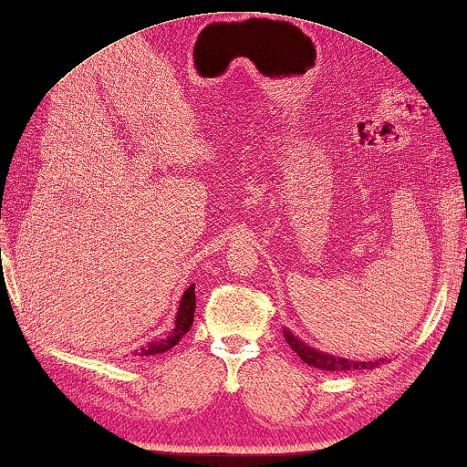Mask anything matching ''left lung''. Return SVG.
<instances>
[{"instance_id":"left-lung-1","label":"left lung","mask_w":467,"mask_h":467,"mask_svg":"<svg viewBox=\"0 0 467 467\" xmlns=\"http://www.w3.org/2000/svg\"><path fill=\"white\" fill-rule=\"evenodd\" d=\"M285 341L291 345V349L301 357V361H305L306 365L317 367V369L323 371H351V369H373L379 363H383L385 359L379 361H351L345 359V357H335L329 353H323L315 347H309L306 343H303L299 337L293 335L289 329H283Z\"/></svg>"}]
</instances>
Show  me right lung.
<instances>
[{"label": "right lung", "mask_w": 467, "mask_h": 467, "mask_svg": "<svg viewBox=\"0 0 467 467\" xmlns=\"http://www.w3.org/2000/svg\"><path fill=\"white\" fill-rule=\"evenodd\" d=\"M194 309H196V295H194V283L188 286L184 291L182 299H181V306L176 311V321H174V329L168 333L166 337L152 343L142 345L140 349L134 351V357L142 359V357H152V355H161L164 351H171L174 345H178V341L191 331L192 321H194Z\"/></svg>", "instance_id": "add662e5"}]
</instances>
